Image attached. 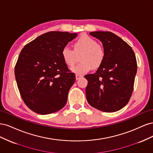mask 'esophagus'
I'll list each match as a JSON object with an SVG mask.
<instances>
[{"instance_id": "obj_1", "label": "esophagus", "mask_w": 153, "mask_h": 153, "mask_svg": "<svg viewBox=\"0 0 153 153\" xmlns=\"http://www.w3.org/2000/svg\"><path fill=\"white\" fill-rule=\"evenodd\" d=\"M82 77H83V75H81V74H76V80H78L81 78Z\"/></svg>"}]
</instances>
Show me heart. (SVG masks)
<instances>
[{
    "label": "heart",
    "instance_id": "obj_1",
    "mask_svg": "<svg viewBox=\"0 0 153 153\" xmlns=\"http://www.w3.org/2000/svg\"><path fill=\"white\" fill-rule=\"evenodd\" d=\"M74 49L64 47L62 50V57L69 67H73L77 61V55L82 54L81 62L73 68L74 72L84 73L92 69H98L104 61L105 51L102 46L87 35H82L74 43Z\"/></svg>",
    "mask_w": 153,
    "mask_h": 153
}]
</instances>
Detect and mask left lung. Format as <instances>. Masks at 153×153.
Instances as JSON below:
<instances>
[{"instance_id":"obj_1","label":"left lung","mask_w":153,"mask_h":153,"mask_svg":"<svg viewBox=\"0 0 153 153\" xmlns=\"http://www.w3.org/2000/svg\"><path fill=\"white\" fill-rule=\"evenodd\" d=\"M101 41L105 51L104 61L94 74L86 75L88 103L105 112H116L129 102L137 70L135 53L121 38L111 32H91Z\"/></svg>"}]
</instances>
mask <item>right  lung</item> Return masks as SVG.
Returning <instances> with one entry per match:
<instances>
[{
	"instance_id": "right-lung-1",
	"label": "right lung",
	"mask_w": 153,
	"mask_h": 153,
	"mask_svg": "<svg viewBox=\"0 0 153 153\" xmlns=\"http://www.w3.org/2000/svg\"><path fill=\"white\" fill-rule=\"evenodd\" d=\"M76 36L68 32H48L22 50L15 75L22 98L33 112L50 114L65 106L75 74L68 69L61 53Z\"/></svg>"
}]
</instances>
